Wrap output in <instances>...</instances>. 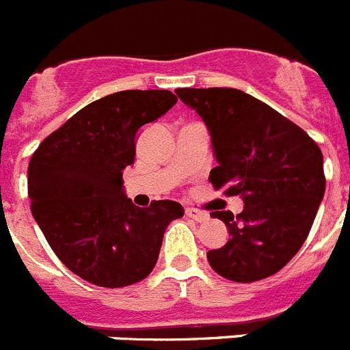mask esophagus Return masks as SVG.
Segmentation results:
<instances>
[{"instance_id":"34e87169","label":"esophagus","mask_w":350,"mask_h":350,"mask_svg":"<svg viewBox=\"0 0 350 350\" xmlns=\"http://www.w3.org/2000/svg\"><path fill=\"white\" fill-rule=\"evenodd\" d=\"M185 215L196 222H205L206 219H208V213H206L205 210H198V208H185Z\"/></svg>"}]
</instances>
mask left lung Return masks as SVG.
<instances>
[{"label":"left lung","mask_w":350,"mask_h":350,"mask_svg":"<svg viewBox=\"0 0 350 350\" xmlns=\"http://www.w3.org/2000/svg\"><path fill=\"white\" fill-rule=\"evenodd\" d=\"M205 120L219 166L213 189L242 196L237 215L212 212L230 231L208 250L210 267L233 282H256L282 270L301 249L326 189L323 152L287 117L231 88L177 89Z\"/></svg>","instance_id":"8db88e82"}]
</instances>
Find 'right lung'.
Returning <instances> with one entry per match:
<instances>
[{
    "instance_id": "1",
    "label": "right lung",
    "mask_w": 350,
    "mask_h": 350,
    "mask_svg": "<svg viewBox=\"0 0 350 350\" xmlns=\"http://www.w3.org/2000/svg\"><path fill=\"white\" fill-rule=\"evenodd\" d=\"M175 103L177 96L159 89L113 92L79 110L31 156V213L80 279L110 289L144 280L168 224L184 215L180 203L159 200L140 208L122 191L138 129Z\"/></svg>"
}]
</instances>
